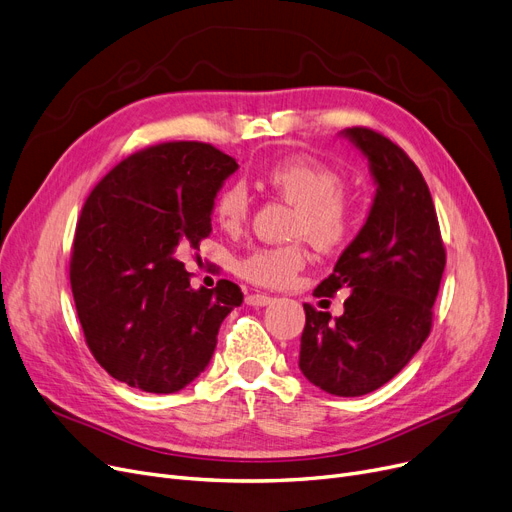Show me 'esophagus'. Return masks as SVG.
<instances>
[{
    "mask_svg": "<svg viewBox=\"0 0 512 512\" xmlns=\"http://www.w3.org/2000/svg\"><path fill=\"white\" fill-rule=\"evenodd\" d=\"M274 299L270 295H261V293H251L247 295V305L253 307H263V305H270Z\"/></svg>",
    "mask_w": 512,
    "mask_h": 512,
    "instance_id": "34e87169",
    "label": "esophagus"
}]
</instances>
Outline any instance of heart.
Masks as SVG:
<instances>
[{"label": "heart", "instance_id": "obj_1", "mask_svg": "<svg viewBox=\"0 0 512 512\" xmlns=\"http://www.w3.org/2000/svg\"><path fill=\"white\" fill-rule=\"evenodd\" d=\"M261 182L297 207L293 236L307 238L320 251H341L358 232L360 205L345 190L339 169L307 154H293L265 169ZM249 213L251 198L242 184H228L215 196L213 215L224 232L238 234ZM305 263L307 251L301 242L261 247L238 261V274L255 286L282 288L297 278Z\"/></svg>", "mask_w": 512, "mask_h": 512}]
</instances>
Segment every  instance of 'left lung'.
<instances>
[{
  "label": "left lung",
  "mask_w": 512,
  "mask_h": 512,
  "mask_svg": "<svg viewBox=\"0 0 512 512\" xmlns=\"http://www.w3.org/2000/svg\"><path fill=\"white\" fill-rule=\"evenodd\" d=\"M343 133L366 154L379 188L364 228L314 291H351L343 316L330 320V311L303 303L299 368L330 395L358 397L389 383L431 335L446 247L429 186L408 154L370 127Z\"/></svg>",
  "instance_id": "8db88e82"
}]
</instances>
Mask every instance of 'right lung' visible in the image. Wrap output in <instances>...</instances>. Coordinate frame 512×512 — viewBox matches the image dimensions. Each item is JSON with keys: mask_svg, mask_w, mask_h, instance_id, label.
Returning <instances> with one entry per match:
<instances>
[{"mask_svg": "<svg viewBox=\"0 0 512 512\" xmlns=\"http://www.w3.org/2000/svg\"><path fill=\"white\" fill-rule=\"evenodd\" d=\"M236 161L205 142H165L110 169L81 209L71 288L96 362L146 393H175L201 374L240 286H190L177 259L211 234L215 194Z\"/></svg>", "mask_w": 512, "mask_h": 512, "instance_id": "obj_1", "label": "right lung"}]
</instances>
